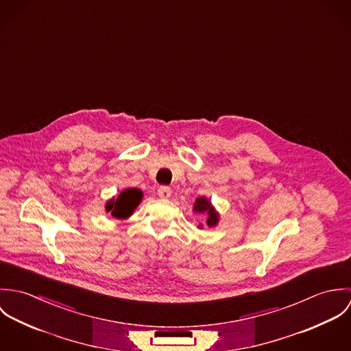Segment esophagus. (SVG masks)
<instances>
[{
	"label": "esophagus",
	"mask_w": 351,
	"mask_h": 351,
	"mask_svg": "<svg viewBox=\"0 0 351 351\" xmlns=\"http://www.w3.org/2000/svg\"><path fill=\"white\" fill-rule=\"evenodd\" d=\"M158 196L160 199H169L171 196V189L169 186H160L158 189Z\"/></svg>",
	"instance_id": "1"
}]
</instances>
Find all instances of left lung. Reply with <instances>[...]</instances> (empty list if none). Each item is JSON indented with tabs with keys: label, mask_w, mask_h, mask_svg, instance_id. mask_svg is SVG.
Here are the masks:
<instances>
[{
	"label": "left lung",
	"mask_w": 351,
	"mask_h": 351,
	"mask_svg": "<svg viewBox=\"0 0 351 351\" xmlns=\"http://www.w3.org/2000/svg\"><path fill=\"white\" fill-rule=\"evenodd\" d=\"M193 209H195V212L206 213V215H208V217H206V226H208V227H213V226L217 224V221H219V215H217V212L215 210V208L212 206L210 201L206 200L205 197H200V199H197L196 202H195ZM200 228H202L201 224Z\"/></svg>",
	"instance_id": "left-lung-1"
}]
</instances>
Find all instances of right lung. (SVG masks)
Segmentation results:
<instances>
[{"instance_id": "obj_1", "label": "right lung", "mask_w": 351, "mask_h": 351, "mask_svg": "<svg viewBox=\"0 0 351 351\" xmlns=\"http://www.w3.org/2000/svg\"><path fill=\"white\" fill-rule=\"evenodd\" d=\"M143 193L139 189L131 188L123 191L119 197L114 200L108 201L105 205L106 212H110L113 217L116 219H125L132 215L134 209L139 205L142 201Z\"/></svg>"}]
</instances>
